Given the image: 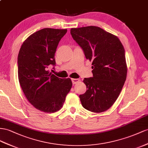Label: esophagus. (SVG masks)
Listing matches in <instances>:
<instances>
[{"label":"esophagus","mask_w":148,"mask_h":148,"mask_svg":"<svg viewBox=\"0 0 148 148\" xmlns=\"http://www.w3.org/2000/svg\"><path fill=\"white\" fill-rule=\"evenodd\" d=\"M71 80H72V82H73V84H77V83L79 82V79H72Z\"/></svg>","instance_id":"34e87169"}]
</instances>
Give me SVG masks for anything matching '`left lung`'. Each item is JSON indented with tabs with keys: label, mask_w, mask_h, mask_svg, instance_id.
<instances>
[{
	"label": "left lung",
	"mask_w": 148,
	"mask_h": 148,
	"mask_svg": "<svg viewBox=\"0 0 148 148\" xmlns=\"http://www.w3.org/2000/svg\"><path fill=\"white\" fill-rule=\"evenodd\" d=\"M74 40L92 61V77L85 78L87 90L79 96L83 108L93 112L110 108L126 81L125 51L117 36L96 26L72 28Z\"/></svg>",
	"instance_id": "obj_1"
}]
</instances>
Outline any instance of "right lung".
Instances as JSON below:
<instances>
[{
  "instance_id": "add662e5",
  "label": "right lung",
  "mask_w": 148,
  "mask_h": 148,
  "mask_svg": "<svg viewBox=\"0 0 148 148\" xmlns=\"http://www.w3.org/2000/svg\"><path fill=\"white\" fill-rule=\"evenodd\" d=\"M67 29L45 28L27 38L18 54V78L25 96L37 109L52 113L62 107L73 86L47 70L55 66V53Z\"/></svg>"
}]
</instances>
